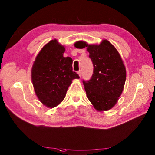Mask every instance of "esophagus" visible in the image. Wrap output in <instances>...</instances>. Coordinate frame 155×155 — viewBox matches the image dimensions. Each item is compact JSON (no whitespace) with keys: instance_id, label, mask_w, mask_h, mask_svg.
Returning <instances> with one entry per match:
<instances>
[{"instance_id":"obj_1","label":"esophagus","mask_w":155,"mask_h":155,"mask_svg":"<svg viewBox=\"0 0 155 155\" xmlns=\"http://www.w3.org/2000/svg\"><path fill=\"white\" fill-rule=\"evenodd\" d=\"M78 75H79V77H81V75H82V72H81V70H79L78 71Z\"/></svg>"}]
</instances>
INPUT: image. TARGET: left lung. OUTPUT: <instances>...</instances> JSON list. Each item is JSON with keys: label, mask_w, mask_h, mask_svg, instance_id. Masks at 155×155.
<instances>
[{"label": "left lung", "mask_w": 155, "mask_h": 155, "mask_svg": "<svg viewBox=\"0 0 155 155\" xmlns=\"http://www.w3.org/2000/svg\"><path fill=\"white\" fill-rule=\"evenodd\" d=\"M75 47H87L93 64L91 79L83 81L88 100L97 110H108L114 106L123 92L126 81V69L120 54L107 40L99 45H88L78 41Z\"/></svg>", "instance_id": "obj_1"}]
</instances>
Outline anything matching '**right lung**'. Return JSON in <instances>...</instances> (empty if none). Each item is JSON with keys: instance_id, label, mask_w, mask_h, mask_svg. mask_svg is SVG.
<instances>
[{"instance_id": "1", "label": "right lung", "mask_w": 155, "mask_h": 155, "mask_svg": "<svg viewBox=\"0 0 155 155\" xmlns=\"http://www.w3.org/2000/svg\"><path fill=\"white\" fill-rule=\"evenodd\" d=\"M65 48L52 40L42 48L32 68V81L41 103L53 108L63 101L72 79L79 76L72 71V59L64 57Z\"/></svg>"}]
</instances>
